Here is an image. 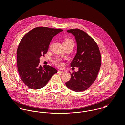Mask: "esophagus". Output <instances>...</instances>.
Segmentation results:
<instances>
[{
	"mask_svg": "<svg viewBox=\"0 0 125 125\" xmlns=\"http://www.w3.org/2000/svg\"><path fill=\"white\" fill-rule=\"evenodd\" d=\"M57 72L59 73H64V71H63L60 70H58L57 71Z\"/></svg>",
	"mask_w": 125,
	"mask_h": 125,
	"instance_id": "1",
	"label": "esophagus"
}]
</instances>
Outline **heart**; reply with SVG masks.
I'll use <instances>...</instances> for the list:
<instances>
[{"label":"heart","mask_w":125,"mask_h":125,"mask_svg":"<svg viewBox=\"0 0 125 125\" xmlns=\"http://www.w3.org/2000/svg\"><path fill=\"white\" fill-rule=\"evenodd\" d=\"M63 44H74V42L72 40L70 39H66L64 41ZM54 62L56 65H57L59 66H62V62H61V61H60V59H56L55 61Z\"/></svg>","instance_id":"b5f03b06"}]
</instances>
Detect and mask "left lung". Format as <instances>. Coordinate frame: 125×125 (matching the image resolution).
Returning <instances> with one entry per match:
<instances>
[{
    "mask_svg": "<svg viewBox=\"0 0 125 125\" xmlns=\"http://www.w3.org/2000/svg\"><path fill=\"white\" fill-rule=\"evenodd\" d=\"M67 31L75 37L77 45V53L71 66L79 69L71 74L70 80L65 84L73 91H84L92 85L97 76L101 66L99 49L94 40L83 31L74 29Z\"/></svg>",
    "mask_w": 125,
    "mask_h": 125,
    "instance_id": "left-lung-1",
    "label": "left lung"
}]
</instances>
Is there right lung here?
Wrapping results in <instances>:
<instances>
[{
	"label": "right lung",
	"mask_w": 125,
	"mask_h": 125,
	"mask_svg": "<svg viewBox=\"0 0 125 125\" xmlns=\"http://www.w3.org/2000/svg\"><path fill=\"white\" fill-rule=\"evenodd\" d=\"M62 31L39 27L31 30L21 40L17 49L18 71L21 80L29 88H42L57 72L49 65L40 66V58L47 53L53 38Z\"/></svg>",
	"instance_id": "add662e5"
}]
</instances>
